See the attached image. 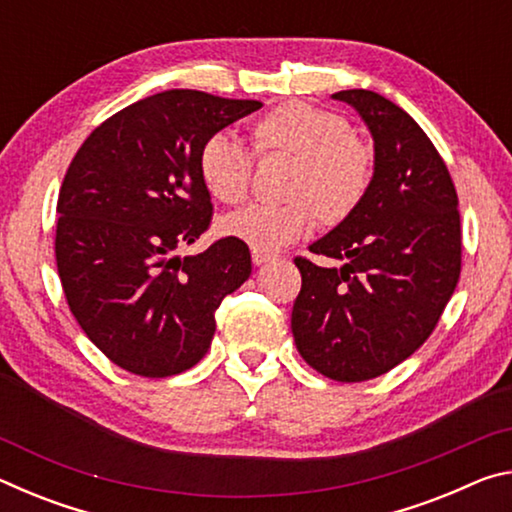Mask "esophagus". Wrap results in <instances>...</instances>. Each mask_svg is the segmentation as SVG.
<instances>
[{
    "label": "esophagus",
    "mask_w": 512,
    "mask_h": 512,
    "mask_svg": "<svg viewBox=\"0 0 512 512\" xmlns=\"http://www.w3.org/2000/svg\"><path fill=\"white\" fill-rule=\"evenodd\" d=\"M271 259H275V255L262 253V250H253V264H255V266H262V264H266V262H271Z\"/></svg>",
    "instance_id": "34e87169"
}]
</instances>
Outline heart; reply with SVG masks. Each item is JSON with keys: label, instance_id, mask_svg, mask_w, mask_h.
I'll list each match as a JSON object with an SVG mask.
<instances>
[{"label": "heart", "instance_id": "heart-1", "mask_svg": "<svg viewBox=\"0 0 512 512\" xmlns=\"http://www.w3.org/2000/svg\"><path fill=\"white\" fill-rule=\"evenodd\" d=\"M259 153L293 158L284 205H248L225 216L221 232L262 253L300 239L316 216L339 225L359 210L372 185V153L341 115L307 101H287L253 124ZM198 176L214 201L235 205L248 194L253 160L228 135H212L198 153Z\"/></svg>", "mask_w": 512, "mask_h": 512}]
</instances>
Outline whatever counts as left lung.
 <instances>
[{"label": "left lung", "instance_id": "1", "mask_svg": "<svg viewBox=\"0 0 512 512\" xmlns=\"http://www.w3.org/2000/svg\"><path fill=\"white\" fill-rule=\"evenodd\" d=\"M359 112L375 142L366 201L296 257L291 311L300 357L336 381H366L429 339L461 275V214L452 176L411 115L377 92L332 94Z\"/></svg>", "mask_w": 512, "mask_h": 512}]
</instances>
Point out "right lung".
I'll return each instance as SVG.
<instances>
[{
  "mask_svg": "<svg viewBox=\"0 0 512 512\" xmlns=\"http://www.w3.org/2000/svg\"><path fill=\"white\" fill-rule=\"evenodd\" d=\"M262 108L198 90H167L94 128L58 194L56 264L88 339L133 375L171 377L210 350L216 309L253 271L225 237L180 257L212 221L201 146Z\"/></svg>",
  "mask_w": 512,
  "mask_h": 512,
  "instance_id": "1",
  "label": "right lung"
}]
</instances>
